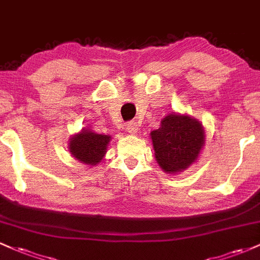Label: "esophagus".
<instances>
[{
	"label": "esophagus",
	"mask_w": 260,
	"mask_h": 260,
	"mask_svg": "<svg viewBox=\"0 0 260 260\" xmlns=\"http://www.w3.org/2000/svg\"><path fill=\"white\" fill-rule=\"evenodd\" d=\"M125 129L131 133V135H136L137 131H138V124L135 121H131L125 124Z\"/></svg>",
	"instance_id": "34e87169"
}]
</instances>
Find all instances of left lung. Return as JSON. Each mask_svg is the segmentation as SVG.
I'll list each match as a JSON object with an SVG mask.
<instances>
[{"mask_svg":"<svg viewBox=\"0 0 260 260\" xmlns=\"http://www.w3.org/2000/svg\"><path fill=\"white\" fill-rule=\"evenodd\" d=\"M155 159L169 173L181 172L198 159L205 143L204 128L189 116L169 115L150 133Z\"/></svg>","mask_w":260,"mask_h":260,"instance_id":"left-lung-1","label":"left lung"}]
</instances>
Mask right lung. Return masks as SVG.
Returning <instances> with one entry per match:
<instances>
[{"label": "right lung", "mask_w": 260, "mask_h": 260, "mask_svg": "<svg viewBox=\"0 0 260 260\" xmlns=\"http://www.w3.org/2000/svg\"><path fill=\"white\" fill-rule=\"evenodd\" d=\"M111 137L98 135L88 129H82L70 139V152L78 160L85 164L95 165L102 160Z\"/></svg>", "instance_id": "right-lung-1"}]
</instances>
